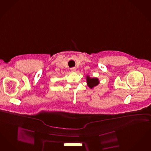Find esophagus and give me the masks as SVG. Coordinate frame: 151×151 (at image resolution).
I'll return each instance as SVG.
<instances>
[{
    "mask_svg": "<svg viewBox=\"0 0 151 151\" xmlns=\"http://www.w3.org/2000/svg\"><path fill=\"white\" fill-rule=\"evenodd\" d=\"M71 71H72V72H75V71H76V68H71Z\"/></svg>",
    "mask_w": 151,
    "mask_h": 151,
    "instance_id": "1",
    "label": "esophagus"
}]
</instances>
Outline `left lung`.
<instances>
[{"instance_id":"left-lung-1","label":"left lung","mask_w":151,"mask_h":151,"mask_svg":"<svg viewBox=\"0 0 151 151\" xmlns=\"http://www.w3.org/2000/svg\"><path fill=\"white\" fill-rule=\"evenodd\" d=\"M86 81L88 86L90 88H93L97 86L99 83V79L98 78H91L89 76H86Z\"/></svg>"}]
</instances>
